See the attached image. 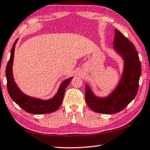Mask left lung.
I'll return each mask as SVG.
<instances>
[{
  "label": "left lung",
  "instance_id": "8db88e82",
  "mask_svg": "<svg viewBox=\"0 0 150 150\" xmlns=\"http://www.w3.org/2000/svg\"><path fill=\"white\" fill-rule=\"evenodd\" d=\"M114 48L124 60L121 80L116 89L105 98H98L88 85L85 86V100L91 110L98 113L115 114L131 103L138 91L141 63L135 46L118 30L115 29Z\"/></svg>",
  "mask_w": 150,
  "mask_h": 150
}]
</instances>
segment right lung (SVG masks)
I'll return each mask as SVG.
<instances>
[{"label": "right lung", "mask_w": 150, "mask_h": 150, "mask_svg": "<svg viewBox=\"0 0 150 150\" xmlns=\"http://www.w3.org/2000/svg\"><path fill=\"white\" fill-rule=\"evenodd\" d=\"M17 41L18 39L14 42L12 45L11 57H10L6 68L7 88H8L10 96L20 107H21L28 113L40 115V114H47L55 112L62 105L65 88L69 84L73 77H70L63 81L61 84L56 95L54 96V97L50 100H44L26 95L17 87L14 80L13 75H12V64H13L14 49Z\"/></svg>", "instance_id": "obj_1"}]
</instances>
